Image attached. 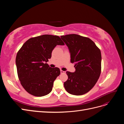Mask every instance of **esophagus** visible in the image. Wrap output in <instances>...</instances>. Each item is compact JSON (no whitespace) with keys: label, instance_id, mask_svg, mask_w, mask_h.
Instances as JSON below:
<instances>
[{"label":"esophagus","instance_id":"1","mask_svg":"<svg viewBox=\"0 0 124 124\" xmlns=\"http://www.w3.org/2000/svg\"><path fill=\"white\" fill-rule=\"evenodd\" d=\"M61 73H62V74H64V73H66V71H63V70H61Z\"/></svg>","mask_w":124,"mask_h":124}]
</instances>
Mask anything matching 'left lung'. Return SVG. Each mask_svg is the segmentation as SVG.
Listing matches in <instances>:
<instances>
[{
	"label": "left lung",
	"mask_w": 124,
	"mask_h": 124,
	"mask_svg": "<svg viewBox=\"0 0 124 124\" xmlns=\"http://www.w3.org/2000/svg\"><path fill=\"white\" fill-rule=\"evenodd\" d=\"M68 46L70 62L74 63V72L67 71L68 78L64 82L66 91L74 95L88 92L98 81L101 70V55L99 48L87 37L76 34L61 36Z\"/></svg>",
	"instance_id": "1"
}]
</instances>
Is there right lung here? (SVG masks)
Returning a JSON list of instances; mask_svg holds the SVG:
<instances>
[{"label":"right lung","instance_id":"add662e5","mask_svg":"<svg viewBox=\"0 0 124 124\" xmlns=\"http://www.w3.org/2000/svg\"><path fill=\"white\" fill-rule=\"evenodd\" d=\"M57 36L43 35L28 39L16 57L17 75L21 84L29 93L37 97L48 94L54 81L61 73L58 68L46 63L57 45H64Z\"/></svg>","mask_w":124,"mask_h":124}]
</instances>
